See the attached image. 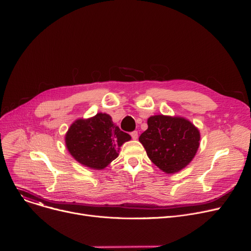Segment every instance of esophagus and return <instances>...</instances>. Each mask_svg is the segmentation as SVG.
<instances>
[{
  "mask_svg": "<svg viewBox=\"0 0 251 251\" xmlns=\"http://www.w3.org/2000/svg\"><path fill=\"white\" fill-rule=\"evenodd\" d=\"M130 135H131V137H132V140H137V137H138V133H137V131H132L131 133H130Z\"/></svg>",
  "mask_w": 251,
  "mask_h": 251,
  "instance_id": "34e87169",
  "label": "esophagus"
}]
</instances>
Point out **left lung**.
<instances>
[{"label":"left lung","instance_id":"obj_1","mask_svg":"<svg viewBox=\"0 0 251 251\" xmlns=\"http://www.w3.org/2000/svg\"><path fill=\"white\" fill-rule=\"evenodd\" d=\"M200 132L188 120L162 115L148 119V129L140 136L150 160L168 174L185 168L200 146Z\"/></svg>","mask_w":251,"mask_h":251}]
</instances>
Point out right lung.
Returning <instances> with one entry per match:
<instances>
[{"mask_svg":"<svg viewBox=\"0 0 251 251\" xmlns=\"http://www.w3.org/2000/svg\"><path fill=\"white\" fill-rule=\"evenodd\" d=\"M131 136L120 130L110 116L97 114L88 120H77L66 134V146L79 163L94 170H102L119 155V147Z\"/></svg>","mask_w":251,"mask_h":251,"instance_id":"add662e5","label":"right lung"}]
</instances>
